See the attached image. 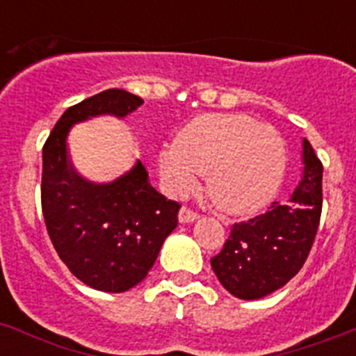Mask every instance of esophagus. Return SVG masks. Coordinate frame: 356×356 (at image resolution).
Masks as SVG:
<instances>
[{"label": "esophagus", "instance_id": "esophagus-1", "mask_svg": "<svg viewBox=\"0 0 356 356\" xmlns=\"http://www.w3.org/2000/svg\"><path fill=\"white\" fill-rule=\"evenodd\" d=\"M199 218V213L191 211L190 208H181L179 211V222L181 224H190V222H195Z\"/></svg>", "mask_w": 356, "mask_h": 356}]
</instances>
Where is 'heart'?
Here are the masks:
<instances>
[{"label":"heart","mask_w":356,"mask_h":356,"mask_svg":"<svg viewBox=\"0 0 356 356\" xmlns=\"http://www.w3.org/2000/svg\"><path fill=\"white\" fill-rule=\"evenodd\" d=\"M286 170V145L270 125L243 114H204L157 154V172L172 193H186L206 174L216 208L245 215L276 195Z\"/></svg>","instance_id":"b5f03b06"}]
</instances>
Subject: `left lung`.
Masks as SVG:
<instances>
[{"label": "left lung", "mask_w": 356, "mask_h": 356, "mask_svg": "<svg viewBox=\"0 0 356 356\" xmlns=\"http://www.w3.org/2000/svg\"><path fill=\"white\" fill-rule=\"evenodd\" d=\"M323 209V163L302 140V177L289 202L234 224L211 268L231 296L261 299L292 280L308 258Z\"/></svg>", "instance_id": "8db88e82"}]
</instances>
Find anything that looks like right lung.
Returning <instances> with one entry per match:
<instances>
[{
    "mask_svg": "<svg viewBox=\"0 0 356 356\" xmlns=\"http://www.w3.org/2000/svg\"><path fill=\"white\" fill-rule=\"evenodd\" d=\"M141 104L123 89L98 92L70 107L42 147L41 202L49 240L71 274L100 292H127L147 277L177 227L179 204L150 186L141 161L111 182L82 177L71 163L67 134L97 116L125 118Z\"/></svg>",
    "mask_w": 356,
    "mask_h": 356,
    "instance_id": "1",
    "label": "right lung"
}]
</instances>
